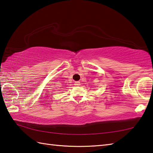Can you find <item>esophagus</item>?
Returning a JSON list of instances; mask_svg holds the SVG:
<instances>
[{
  "label": "esophagus",
  "mask_w": 153,
  "mask_h": 153,
  "mask_svg": "<svg viewBox=\"0 0 153 153\" xmlns=\"http://www.w3.org/2000/svg\"><path fill=\"white\" fill-rule=\"evenodd\" d=\"M75 85H76V86H79L80 85V82L79 81L75 82Z\"/></svg>",
  "instance_id": "obj_1"
}]
</instances>
